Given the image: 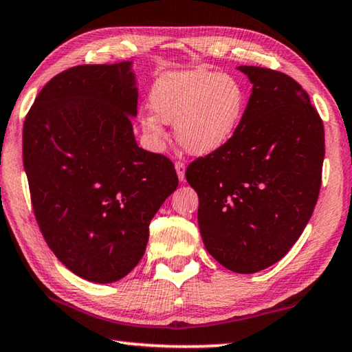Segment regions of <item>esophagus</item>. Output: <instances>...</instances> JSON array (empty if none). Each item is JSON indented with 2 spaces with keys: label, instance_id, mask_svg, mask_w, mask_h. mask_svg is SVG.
<instances>
[{
  "label": "esophagus",
  "instance_id": "1",
  "mask_svg": "<svg viewBox=\"0 0 352 352\" xmlns=\"http://www.w3.org/2000/svg\"><path fill=\"white\" fill-rule=\"evenodd\" d=\"M175 168H176V173H177V177H179V181L181 182L186 181V164H184L182 160H177V162L175 164Z\"/></svg>",
  "mask_w": 352,
  "mask_h": 352
}]
</instances>
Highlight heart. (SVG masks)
<instances>
[{"label":"heart","mask_w":352,"mask_h":352,"mask_svg":"<svg viewBox=\"0 0 352 352\" xmlns=\"http://www.w3.org/2000/svg\"><path fill=\"white\" fill-rule=\"evenodd\" d=\"M148 116V133H162L160 122L175 123L184 150L207 154L232 138L243 116L244 92L236 78L214 71L170 72L154 83Z\"/></svg>","instance_id":"obj_1"}]
</instances>
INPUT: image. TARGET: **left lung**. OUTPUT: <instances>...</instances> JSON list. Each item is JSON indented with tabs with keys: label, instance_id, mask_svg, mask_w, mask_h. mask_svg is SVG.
<instances>
[{
	"label": "left lung",
	"instance_id": "8db88e82",
	"mask_svg": "<svg viewBox=\"0 0 352 352\" xmlns=\"http://www.w3.org/2000/svg\"><path fill=\"white\" fill-rule=\"evenodd\" d=\"M252 82L232 138L187 166L199 196L198 223L208 254L236 274H255L285 256L317 204L324 128L292 77L239 66Z\"/></svg>",
	"mask_w": 352,
	"mask_h": 352
}]
</instances>
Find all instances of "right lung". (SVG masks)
<instances>
[{
  "mask_svg": "<svg viewBox=\"0 0 352 352\" xmlns=\"http://www.w3.org/2000/svg\"><path fill=\"white\" fill-rule=\"evenodd\" d=\"M131 61L80 65L45 85L23 126V162L45 241L82 278L113 283L145 254L154 214L177 187L168 157L134 139Z\"/></svg>",
  "mask_w": 352,
  "mask_h": 352,
  "instance_id": "add662e5",
  "label": "right lung"
}]
</instances>
